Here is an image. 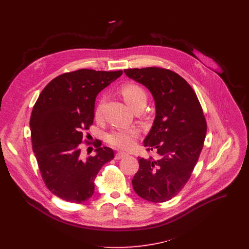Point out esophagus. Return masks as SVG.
<instances>
[{"mask_svg":"<svg viewBox=\"0 0 249 249\" xmlns=\"http://www.w3.org/2000/svg\"><path fill=\"white\" fill-rule=\"evenodd\" d=\"M128 154L126 153V152H124V151H118L117 153H116V155H115V159L116 160H120V159H123L124 157H125V156H127Z\"/></svg>","mask_w":249,"mask_h":249,"instance_id":"1","label":"esophagus"}]
</instances>
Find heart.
Wrapping results in <instances>:
<instances>
[{
  "label": "heart",
  "instance_id": "obj_1",
  "mask_svg": "<svg viewBox=\"0 0 249 249\" xmlns=\"http://www.w3.org/2000/svg\"><path fill=\"white\" fill-rule=\"evenodd\" d=\"M122 95L124 97V102L129 107H135L146 102V94L141 86L128 83L123 86ZM103 104L101 103L96 109V116L99 117L102 112ZM139 135V129L134 126L130 127H117L113 129L107 135V141L114 146L121 148L130 147L133 143L135 138Z\"/></svg>",
  "mask_w": 249,
  "mask_h": 249
}]
</instances>
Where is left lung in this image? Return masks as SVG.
<instances>
[{
    "instance_id": "8db88e82",
    "label": "left lung",
    "mask_w": 249,
    "mask_h": 249,
    "mask_svg": "<svg viewBox=\"0 0 249 249\" xmlns=\"http://www.w3.org/2000/svg\"><path fill=\"white\" fill-rule=\"evenodd\" d=\"M124 71L148 89L155 104L143 145L156 158H138L133 189L147 201L165 202L182 190L198 160L207 130L203 111L193 88L175 71L156 67Z\"/></svg>"
}]
</instances>
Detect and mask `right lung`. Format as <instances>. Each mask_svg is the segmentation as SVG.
Instances as JSON below:
<instances>
[{
    "instance_id": "right-lung-1",
    "label": "right lung",
    "mask_w": 249,
    "mask_h": 249,
    "mask_svg": "<svg viewBox=\"0 0 249 249\" xmlns=\"http://www.w3.org/2000/svg\"><path fill=\"white\" fill-rule=\"evenodd\" d=\"M123 71L81 69L53 78L34 107L30 126L33 149L47 188L72 203L88 200L102 167L114 158L110 147L95 144L96 155L84 158L80 143L93 124L98 94Z\"/></svg>"
}]
</instances>
